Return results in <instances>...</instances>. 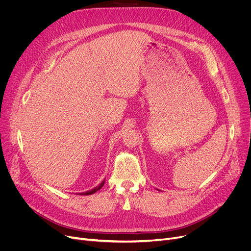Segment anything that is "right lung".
Segmentation results:
<instances>
[{
	"label": "right lung",
	"instance_id": "add662e5",
	"mask_svg": "<svg viewBox=\"0 0 251 251\" xmlns=\"http://www.w3.org/2000/svg\"><path fill=\"white\" fill-rule=\"evenodd\" d=\"M103 184H104V180L100 184L99 186L95 187L94 189H91V190H88V191H86V192H82V193H80V195H89V194H92V193H96L98 190H100V189L103 186Z\"/></svg>",
	"mask_w": 251,
	"mask_h": 251
}]
</instances>
